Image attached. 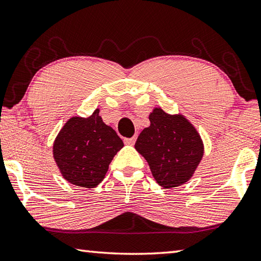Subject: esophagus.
<instances>
[{"label": "esophagus", "mask_w": 261, "mask_h": 261, "mask_svg": "<svg viewBox=\"0 0 261 261\" xmlns=\"http://www.w3.org/2000/svg\"><path fill=\"white\" fill-rule=\"evenodd\" d=\"M136 143V137H132V138H126L124 139V144L125 145H135Z\"/></svg>", "instance_id": "34e87169"}]
</instances>
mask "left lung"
Instances as JSON below:
<instances>
[{
	"label": "left lung",
	"instance_id": "obj_1",
	"mask_svg": "<svg viewBox=\"0 0 261 261\" xmlns=\"http://www.w3.org/2000/svg\"><path fill=\"white\" fill-rule=\"evenodd\" d=\"M149 121L135 148L160 186L178 187L192 178L201 162L204 153L201 137L184 115H170L160 107L150 113Z\"/></svg>",
	"mask_w": 261,
	"mask_h": 261
}]
</instances>
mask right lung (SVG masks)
<instances>
[{"label":"right lung","mask_w":261,"mask_h":261,"mask_svg":"<svg viewBox=\"0 0 261 261\" xmlns=\"http://www.w3.org/2000/svg\"><path fill=\"white\" fill-rule=\"evenodd\" d=\"M124 146L113 127L99 116H74L66 122L54 143V159L68 182L93 188L102 181L110 163Z\"/></svg>","instance_id":"1"}]
</instances>
